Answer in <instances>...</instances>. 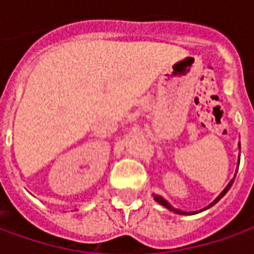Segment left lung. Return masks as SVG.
Segmentation results:
<instances>
[{
    "label": "left lung",
    "instance_id": "8db88e82",
    "mask_svg": "<svg viewBox=\"0 0 254 254\" xmlns=\"http://www.w3.org/2000/svg\"><path fill=\"white\" fill-rule=\"evenodd\" d=\"M239 148H241V144H239ZM234 180H235V178H234ZM234 180H231V183L228 184V185H227V188H225V190H224L223 192H221V193H220V195H218L217 199H216V200H214V202H211V203L209 204V206H207V207H204L203 210H206V209H209V207H211V206H213V204H216V203H217L218 200H220V199H221V197H223L224 195H225V193H227V192H228V190H230L231 185H232V183H234ZM155 200H156L157 203H160V204H162V206H164V207H167V209H169V210H173V211H174V213H177V214H187V213H185V211H181V210H177V209H174V207H173V206H171V204L167 203V202H166V200H164V199H163V197H162V196H155ZM203 210H200V211H203ZM188 214H190V213H188Z\"/></svg>",
    "mask_w": 254,
    "mask_h": 254
}]
</instances>
